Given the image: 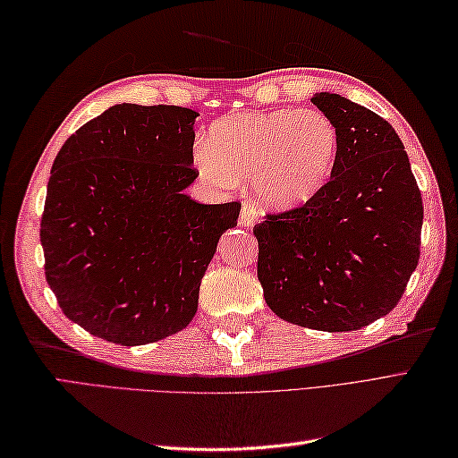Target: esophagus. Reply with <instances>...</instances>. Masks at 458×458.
I'll return each mask as SVG.
<instances>
[{"instance_id":"34e87169","label":"esophagus","mask_w":458,"mask_h":458,"mask_svg":"<svg viewBox=\"0 0 458 458\" xmlns=\"http://www.w3.org/2000/svg\"><path fill=\"white\" fill-rule=\"evenodd\" d=\"M258 222V208L254 202H244L242 207V214H240V226L244 228H251Z\"/></svg>"}]
</instances>
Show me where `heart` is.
<instances>
[{"label":"heart","mask_w":458,"mask_h":458,"mask_svg":"<svg viewBox=\"0 0 458 458\" xmlns=\"http://www.w3.org/2000/svg\"><path fill=\"white\" fill-rule=\"evenodd\" d=\"M338 143L335 122L320 110L238 114L212 125L197 169L222 187L251 181L266 207L295 208L325 187Z\"/></svg>","instance_id":"obj_1"}]
</instances>
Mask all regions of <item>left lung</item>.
<instances>
[{"mask_svg": "<svg viewBox=\"0 0 458 458\" xmlns=\"http://www.w3.org/2000/svg\"><path fill=\"white\" fill-rule=\"evenodd\" d=\"M313 104L338 130L335 169L303 207L256 224L258 279L277 317L346 333L400 303L420 261L423 202L390 123L340 94Z\"/></svg>", "mask_w": 458, "mask_h": 458, "instance_id": "left-lung-1", "label": "left lung"}]
</instances>
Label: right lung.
Wrapping results in <instances>:
<instances>
[{"label":"right lung","mask_w":458,"mask_h":458,"mask_svg":"<svg viewBox=\"0 0 458 458\" xmlns=\"http://www.w3.org/2000/svg\"><path fill=\"white\" fill-rule=\"evenodd\" d=\"M197 112L115 104L58 151L41 218L47 284L63 313L122 346L187 327L220 236L240 202L200 204L184 189Z\"/></svg>","instance_id":"1"}]
</instances>
